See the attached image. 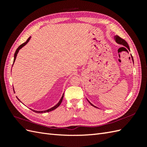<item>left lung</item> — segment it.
<instances>
[{
	"label": "left lung",
	"instance_id": "left-lung-1",
	"mask_svg": "<svg viewBox=\"0 0 147 147\" xmlns=\"http://www.w3.org/2000/svg\"><path fill=\"white\" fill-rule=\"evenodd\" d=\"M114 38H115V42H116L118 44H119V45H123V46H124L125 47H126L127 49L129 50V51H130V49H129V45H128V44H127V43L125 41V40H124V39H123V38H121V37H119V36L118 35H115V36H114ZM87 100L88 101V102L90 103V104H91L92 106H93V107H96V108H97L96 107V106H95L94 105H93L91 102H90V101L88 100V99H87Z\"/></svg>",
	"mask_w": 147,
	"mask_h": 147
}]
</instances>
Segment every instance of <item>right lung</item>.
Listing matches in <instances>:
<instances>
[{
  "label": "right lung",
  "instance_id": "obj_1",
  "mask_svg": "<svg viewBox=\"0 0 147 147\" xmlns=\"http://www.w3.org/2000/svg\"><path fill=\"white\" fill-rule=\"evenodd\" d=\"M30 38H31V36H30L28 38V40H26V42H25L24 43H23V44H21V45H20L18 47V48L16 49V52H15V54H14V61H13V64H14V62H15V60H16V56H17V54H18V53L19 52V51H20V50L22 48V47H23L25 45L26 43H28V42L29 41H30ZM13 65V64H12ZM17 97V96H16ZM63 97H64V93H63V95H62V97H61V100H59V102L57 103V104H56L55 106H54V107H52V108H51V109H47V110H46V111H35V110H32L33 111H34L35 112H36V113H43V112H51V111H53V110H54V109H57L59 105H61V102H62V99H63ZM17 98H18V100H20V99H19L18 97H17ZM21 102V101H20Z\"/></svg>",
  "mask_w": 147,
  "mask_h": 147
}]
</instances>
